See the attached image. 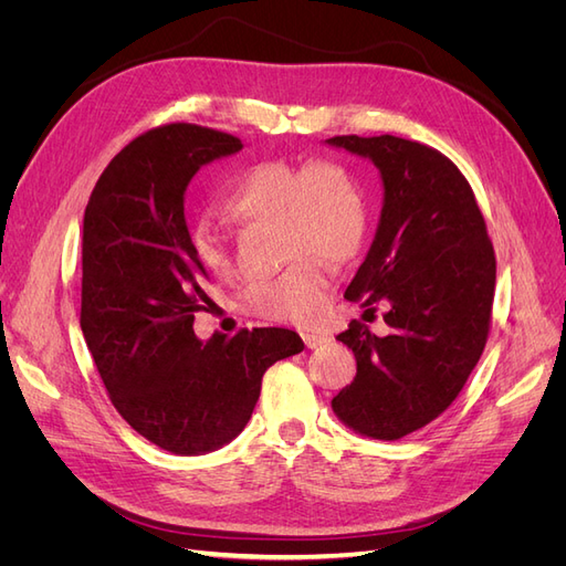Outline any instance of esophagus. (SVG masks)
I'll return each instance as SVG.
<instances>
[{"label":"esophagus","mask_w":566,"mask_h":566,"mask_svg":"<svg viewBox=\"0 0 566 566\" xmlns=\"http://www.w3.org/2000/svg\"><path fill=\"white\" fill-rule=\"evenodd\" d=\"M302 339H304V345L310 347V349H318V347L325 345V342H331V337L325 335V333H321V331H304Z\"/></svg>","instance_id":"esophagus-1"}]
</instances>
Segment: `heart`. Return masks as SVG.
Wrapping results in <instances>:
<instances>
[{
  "mask_svg": "<svg viewBox=\"0 0 566 566\" xmlns=\"http://www.w3.org/2000/svg\"><path fill=\"white\" fill-rule=\"evenodd\" d=\"M224 208L235 221L283 229L281 254L295 262L279 276L252 283L243 302L252 314L285 323H306L323 310L333 285L325 262H352L366 245L370 227L361 179L331 158L254 165L231 184ZM193 250L208 271L229 266V252L208 224L193 231Z\"/></svg>",
  "mask_w": 566,
  "mask_h": 566,
  "instance_id": "heart-1",
  "label": "heart"
}]
</instances>
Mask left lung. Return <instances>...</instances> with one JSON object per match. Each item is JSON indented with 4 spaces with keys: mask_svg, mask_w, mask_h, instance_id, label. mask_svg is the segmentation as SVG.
Here are the masks:
<instances>
[{
    "mask_svg": "<svg viewBox=\"0 0 566 566\" xmlns=\"http://www.w3.org/2000/svg\"><path fill=\"white\" fill-rule=\"evenodd\" d=\"M328 144L370 158L382 175L378 233L345 297L368 312L385 302L391 328L378 337L352 321L337 335L356 356V378L333 410L358 434L401 439L455 401L482 356L495 254L472 186L437 148L391 134Z\"/></svg>",
    "mask_w": 566,
    "mask_h": 566,
    "instance_id": "8db88e82",
    "label": "left lung"
}]
</instances>
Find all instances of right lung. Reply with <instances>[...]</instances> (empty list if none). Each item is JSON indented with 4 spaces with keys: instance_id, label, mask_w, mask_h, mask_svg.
<instances>
[{
    "instance_id": "obj_1",
    "label": "right lung",
    "mask_w": 566,
    "mask_h": 566,
    "mask_svg": "<svg viewBox=\"0 0 566 566\" xmlns=\"http://www.w3.org/2000/svg\"><path fill=\"white\" fill-rule=\"evenodd\" d=\"M241 148L238 136L191 123L148 129L108 163L84 210V339L117 413L177 455L241 434L269 366L304 349L287 328L214 335L208 345L193 333L208 271L184 191L202 165Z\"/></svg>"
}]
</instances>
